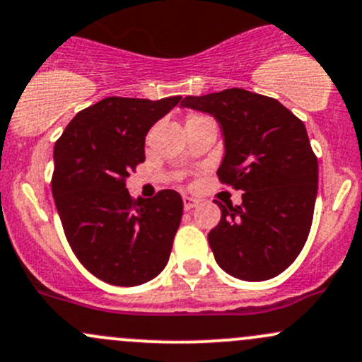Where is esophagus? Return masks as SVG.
<instances>
[{"label":"esophagus","instance_id":"34e87169","mask_svg":"<svg viewBox=\"0 0 362 362\" xmlns=\"http://www.w3.org/2000/svg\"><path fill=\"white\" fill-rule=\"evenodd\" d=\"M199 203V201L196 199V197H191V196H184V208L185 210H192L196 204Z\"/></svg>","mask_w":362,"mask_h":362}]
</instances>
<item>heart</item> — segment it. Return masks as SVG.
<instances>
[{
  "label": "heart",
  "mask_w": 362,
  "mask_h": 362,
  "mask_svg": "<svg viewBox=\"0 0 362 362\" xmlns=\"http://www.w3.org/2000/svg\"><path fill=\"white\" fill-rule=\"evenodd\" d=\"M192 117H206V116H203V114H192V116L189 117V119H192Z\"/></svg>",
  "instance_id": "heart-1"
}]
</instances>
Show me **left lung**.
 Returning a JSON list of instances; mask_svg holds the SVG:
<instances>
[{"mask_svg": "<svg viewBox=\"0 0 362 362\" xmlns=\"http://www.w3.org/2000/svg\"><path fill=\"white\" fill-rule=\"evenodd\" d=\"M184 107L216 117L226 140L220 184L243 192L222 210L208 243L220 267L243 281H265L286 271L309 238L317 158L305 124L276 98L243 88L185 97Z\"/></svg>", "mask_w": 362, "mask_h": 362, "instance_id": "8db88e82", "label": "left lung"}]
</instances>
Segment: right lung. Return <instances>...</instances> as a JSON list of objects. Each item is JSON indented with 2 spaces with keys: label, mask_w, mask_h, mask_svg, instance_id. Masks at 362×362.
Returning a JSON list of instances; mask_svg holds the SVG:
<instances>
[{
  "label": "right lung",
  "mask_w": 362,
  "mask_h": 362,
  "mask_svg": "<svg viewBox=\"0 0 362 362\" xmlns=\"http://www.w3.org/2000/svg\"><path fill=\"white\" fill-rule=\"evenodd\" d=\"M180 98L107 97L76 114L57 139L52 192L64 234L104 283L139 286L168 264L184 201L171 189L135 199L127 178L146 161L149 128Z\"/></svg>",
  "instance_id": "1"
}]
</instances>
